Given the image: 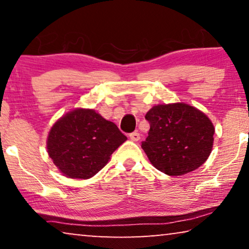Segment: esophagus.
<instances>
[{
  "label": "esophagus",
  "instance_id": "obj_1",
  "mask_svg": "<svg viewBox=\"0 0 249 249\" xmlns=\"http://www.w3.org/2000/svg\"><path fill=\"white\" fill-rule=\"evenodd\" d=\"M129 138H130L132 142H138L139 139H141V135H139V132H137V131L131 132V134L129 135Z\"/></svg>",
  "mask_w": 249,
  "mask_h": 249
}]
</instances>
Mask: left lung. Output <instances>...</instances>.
Here are the masks:
<instances>
[{"instance_id":"1","label":"left lung","mask_w":249,"mask_h":249,"mask_svg":"<svg viewBox=\"0 0 249 249\" xmlns=\"http://www.w3.org/2000/svg\"><path fill=\"white\" fill-rule=\"evenodd\" d=\"M145 119L151 128L142 148L160 171L181 176L209 158L214 127L203 112L183 103L164 104L151 108Z\"/></svg>"}]
</instances>
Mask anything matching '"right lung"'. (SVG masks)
<instances>
[{
    "label": "right lung",
    "mask_w": 249,
    "mask_h": 249,
    "mask_svg": "<svg viewBox=\"0 0 249 249\" xmlns=\"http://www.w3.org/2000/svg\"><path fill=\"white\" fill-rule=\"evenodd\" d=\"M125 141L113 122L93 110L78 108L51 129L47 152L63 175L88 179L104 168L112 153Z\"/></svg>",
    "instance_id": "1"
}]
</instances>
